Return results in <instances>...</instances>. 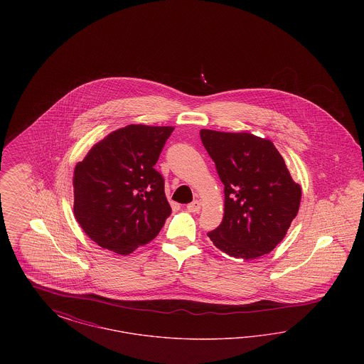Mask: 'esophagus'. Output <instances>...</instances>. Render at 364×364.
Wrapping results in <instances>:
<instances>
[{"label": "esophagus", "mask_w": 364, "mask_h": 364, "mask_svg": "<svg viewBox=\"0 0 364 364\" xmlns=\"http://www.w3.org/2000/svg\"><path fill=\"white\" fill-rule=\"evenodd\" d=\"M187 210H188L190 213H199V210H200V202H199V200L191 202L190 205H187Z\"/></svg>", "instance_id": "1"}]
</instances>
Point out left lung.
Returning a JSON list of instances; mask_svg holds the SVG:
<instances>
[{"mask_svg": "<svg viewBox=\"0 0 364 364\" xmlns=\"http://www.w3.org/2000/svg\"><path fill=\"white\" fill-rule=\"evenodd\" d=\"M200 139L225 192L224 218L208 232L210 240L233 258L269 254L285 237L301 199L284 158L269 139L247 132L200 129Z\"/></svg>", "mask_w": 364, "mask_h": 364, "instance_id": "left-lung-1", "label": "left lung"}]
</instances>
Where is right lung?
<instances>
[{
	"label": "right lung",
	"instance_id": "1",
	"mask_svg": "<svg viewBox=\"0 0 364 364\" xmlns=\"http://www.w3.org/2000/svg\"><path fill=\"white\" fill-rule=\"evenodd\" d=\"M173 127L131 124L92 146L73 173V214L87 236L128 255L151 242L172 208L154 165Z\"/></svg>",
	"mask_w": 364,
	"mask_h": 364
}]
</instances>
